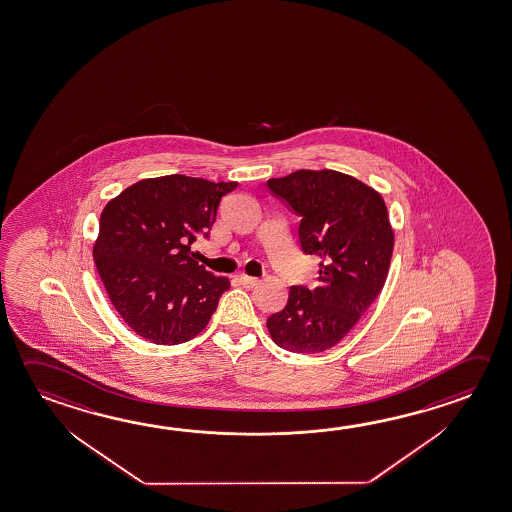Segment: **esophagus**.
<instances>
[{"label": "esophagus", "instance_id": "esophagus-1", "mask_svg": "<svg viewBox=\"0 0 512 512\" xmlns=\"http://www.w3.org/2000/svg\"><path fill=\"white\" fill-rule=\"evenodd\" d=\"M237 280H239L244 287H255L260 282L259 278L248 277V275H239Z\"/></svg>", "mask_w": 512, "mask_h": 512}]
</instances>
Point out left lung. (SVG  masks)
<instances>
[{
	"label": "left lung",
	"instance_id": "1",
	"mask_svg": "<svg viewBox=\"0 0 512 512\" xmlns=\"http://www.w3.org/2000/svg\"><path fill=\"white\" fill-rule=\"evenodd\" d=\"M273 196L300 216L302 252L320 259L318 287L293 286L268 331L282 349H331L385 286L394 230L381 194L349 174L296 171L268 180Z\"/></svg>",
	"mask_w": 512,
	"mask_h": 512
}]
</instances>
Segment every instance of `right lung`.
I'll return each mask as SVG.
<instances>
[{"mask_svg": "<svg viewBox=\"0 0 512 512\" xmlns=\"http://www.w3.org/2000/svg\"><path fill=\"white\" fill-rule=\"evenodd\" d=\"M237 181L183 174L127 187L100 214L95 266L122 320L156 345L198 336L230 287L192 259L190 244L208 237L219 201Z\"/></svg>", "mask_w": 512, "mask_h": 512, "instance_id": "right-lung-1", "label": "right lung"}]
</instances>
